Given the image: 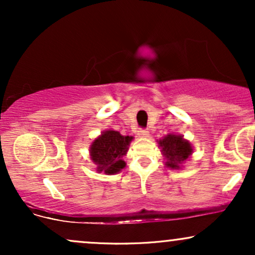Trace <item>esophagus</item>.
<instances>
[{"label": "esophagus", "instance_id": "1", "mask_svg": "<svg viewBox=\"0 0 255 255\" xmlns=\"http://www.w3.org/2000/svg\"><path fill=\"white\" fill-rule=\"evenodd\" d=\"M137 135L141 137H146L148 135V130L145 129V128H140V129L137 130Z\"/></svg>", "mask_w": 255, "mask_h": 255}]
</instances>
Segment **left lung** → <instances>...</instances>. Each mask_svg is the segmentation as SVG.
Instances as JSON below:
<instances>
[{"instance_id":"left-lung-1","label":"left lung","mask_w":255,"mask_h":255,"mask_svg":"<svg viewBox=\"0 0 255 255\" xmlns=\"http://www.w3.org/2000/svg\"><path fill=\"white\" fill-rule=\"evenodd\" d=\"M159 146L166 159L165 165L171 169L180 168V165L188 159L193 152L192 146L187 140L181 135L174 134H169L164 139L159 140Z\"/></svg>"}]
</instances>
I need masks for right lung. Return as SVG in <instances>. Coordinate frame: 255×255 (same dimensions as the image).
I'll return each mask as SVG.
<instances>
[{"label": "right lung", "instance_id": "1", "mask_svg": "<svg viewBox=\"0 0 255 255\" xmlns=\"http://www.w3.org/2000/svg\"><path fill=\"white\" fill-rule=\"evenodd\" d=\"M133 137L121 135L116 130L103 131L91 145V158L97 164V170L105 174H116L126 166L124 156Z\"/></svg>", "mask_w": 255, "mask_h": 255}]
</instances>
